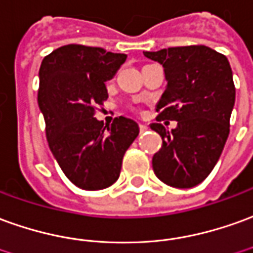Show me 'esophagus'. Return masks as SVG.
<instances>
[{
  "label": "esophagus",
  "mask_w": 253,
  "mask_h": 253,
  "mask_svg": "<svg viewBox=\"0 0 253 253\" xmlns=\"http://www.w3.org/2000/svg\"><path fill=\"white\" fill-rule=\"evenodd\" d=\"M139 131L141 132L148 131V126H146V125H144V123H139Z\"/></svg>",
  "instance_id": "obj_1"
}]
</instances>
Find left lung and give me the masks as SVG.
Here are the masks:
<instances>
[{
    "label": "left lung",
    "instance_id": "1",
    "mask_svg": "<svg viewBox=\"0 0 253 253\" xmlns=\"http://www.w3.org/2000/svg\"><path fill=\"white\" fill-rule=\"evenodd\" d=\"M144 54L163 65L167 81L156 121L178 122L171 131L162 123L151 125L163 139L152 159L153 171L172 188H193L210 175L229 137L236 101L229 60L204 45Z\"/></svg>",
    "mask_w": 253,
    "mask_h": 253
}]
</instances>
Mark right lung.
I'll use <instances>...</instances> for the list:
<instances>
[{
  "instance_id": "right-lung-1",
  "label": "right lung",
  "mask_w": 253,
  "mask_h": 253,
  "mask_svg": "<svg viewBox=\"0 0 253 253\" xmlns=\"http://www.w3.org/2000/svg\"><path fill=\"white\" fill-rule=\"evenodd\" d=\"M126 59L102 47L65 45L41 64L38 105L47 144L65 176L84 190L118 181L123 156L139 132L138 125L125 116L115 118L107 129L94 118L96 105L108 98L105 82Z\"/></svg>"
}]
</instances>
